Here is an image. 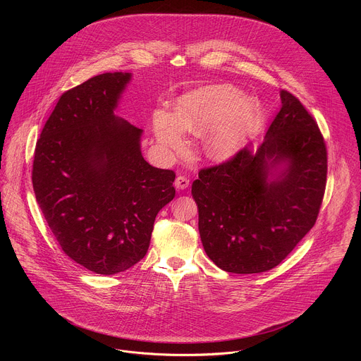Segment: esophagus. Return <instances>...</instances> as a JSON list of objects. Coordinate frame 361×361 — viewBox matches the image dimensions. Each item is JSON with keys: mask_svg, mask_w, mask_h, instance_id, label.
I'll list each match as a JSON object with an SVG mask.
<instances>
[{"mask_svg": "<svg viewBox=\"0 0 361 361\" xmlns=\"http://www.w3.org/2000/svg\"><path fill=\"white\" fill-rule=\"evenodd\" d=\"M188 184H190V180H188L187 177H184V176H178V177L176 178V181H174V185H176V188H178V190L187 188Z\"/></svg>", "mask_w": 361, "mask_h": 361, "instance_id": "34e87169", "label": "esophagus"}]
</instances>
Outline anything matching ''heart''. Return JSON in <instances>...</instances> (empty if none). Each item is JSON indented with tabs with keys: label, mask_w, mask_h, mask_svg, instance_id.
<instances>
[{
	"label": "heart",
	"mask_w": 361,
	"mask_h": 361,
	"mask_svg": "<svg viewBox=\"0 0 361 361\" xmlns=\"http://www.w3.org/2000/svg\"><path fill=\"white\" fill-rule=\"evenodd\" d=\"M260 107L252 98H241L228 85H210L185 94L174 113L159 110L154 114V130L159 141L171 149L184 145V133L205 135V151L216 160L228 159L245 144Z\"/></svg>",
	"instance_id": "1"
}]
</instances>
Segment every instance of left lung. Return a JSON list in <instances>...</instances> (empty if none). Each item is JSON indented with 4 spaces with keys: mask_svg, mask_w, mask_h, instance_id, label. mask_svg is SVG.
I'll return each mask as SVG.
<instances>
[{
    "mask_svg": "<svg viewBox=\"0 0 361 361\" xmlns=\"http://www.w3.org/2000/svg\"><path fill=\"white\" fill-rule=\"evenodd\" d=\"M264 141L202 169L191 194L210 260L235 274L279 266L316 224L327 180V148L313 116L281 90ZM281 170L279 171L278 169Z\"/></svg>",
    "mask_w": 361,
    "mask_h": 361,
    "instance_id": "8db88e82",
    "label": "left lung"
}]
</instances>
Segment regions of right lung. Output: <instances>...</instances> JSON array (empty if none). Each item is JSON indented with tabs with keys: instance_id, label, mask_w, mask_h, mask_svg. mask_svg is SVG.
Masks as SVG:
<instances>
[{
	"instance_id": "right-lung-1",
	"label": "right lung",
	"mask_w": 361,
	"mask_h": 361,
	"mask_svg": "<svg viewBox=\"0 0 361 361\" xmlns=\"http://www.w3.org/2000/svg\"><path fill=\"white\" fill-rule=\"evenodd\" d=\"M130 80L106 73L66 91L34 151L32 187L49 230L71 260L106 276L142 259L176 195V173L149 166L142 130L114 116Z\"/></svg>"
}]
</instances>
